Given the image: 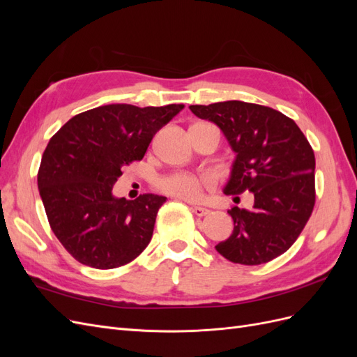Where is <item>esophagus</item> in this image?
<instances>
[{
	"mask_svg": "<svg viewBox=\"0 0 357 357\" xmlns=\"http://www.w3.org/2000/svg\"><path fill=\"white\" fill-rule=\"evenodd\" d=\"M190 210H192V213H193V214L198 215V218H202V215H207V214L210 213V210H207V208H202V207H195V205H192Z\"/></svg>",
	"mask_w": 357,
	"mask_h": 357,
	"instance_id": "34e87169",
	"label": "esophagus"
}]
</instances>
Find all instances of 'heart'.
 <instances>
[{
	"mask_svg": "<svg viewBox=\"0 0 357 357\" xmlns=\"http://www.w3.org/2000/svg\"><path fill=\"white\" fill-rule=\"evenodd\" d=\"M211 185L210 177H197L186 172H176V174L160 178L159 188L162 192L171 197L186 201H197L202 195V189Z\"/></svg>",
	"mask_w": 357,
	"mask_h": 357,
	"instance_id": "heart-1",
	"label": "heart"
}]
</instances>
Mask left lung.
I'll list each match as a JSON object with an SVG mask.
<instances>
[{
  "label": "left lung",
  "instance_id": "1",
  "mask_svg": "<svg viewBox=\"0 0 357 357\" xmlns=\"http://www.w3.org/2000/svg\"><path fill=\"white\" fill-rule=\"evenodd\" d=\"M220 128L235 152L225 195L252 192V210L228 213L234 231L215 245L234 264L261 265L289 250L314 208V152L298 125L274 109L243 101L190 105Z\"/></svg>",
  "mask_w": 357,
  "mask_h": 357
}]
</instances>
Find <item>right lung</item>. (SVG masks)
<instances>
[{
	"mask_svg": "<svg viewBox=\"0 0 357 357\" xmlns=\"http://www.w3.org/2000/svg\"><path fill=\"white\" fill-rule=\"evenodd\" d=\"M183 104H109L71 117L50 138L38 169V190L53 234L83 265H126L152 240L165 197L116 198L123 165L142 160L153 135Z\"/></svg>",
	"mask_w": 357,
	"mask_h": 357,
	"instance_id": "add662e5",
	"label": "right lung"
}]
</instances>
